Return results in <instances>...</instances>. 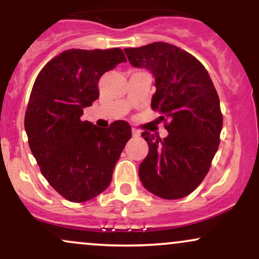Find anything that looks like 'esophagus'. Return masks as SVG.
<instances>
[{"instance_id": "34e87169", "label": "esophagus", "mask_w": 259, "mask_h": 259, "mask_svg": "<svg viewBox=\"0 0 259 259\" xmlns=\"http://www.w3.org/2000/svg\"><path fill=\"white\" fill-rule=\"evenodd\" d=\"M132 133H133V136H134V138H138V136H140V132H139L138 129H134V127H133Z\"/></svg>"}]
</instances>
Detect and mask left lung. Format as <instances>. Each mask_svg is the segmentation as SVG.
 I'll use <instances>...</instances> for the list:
<instances>
[{
	"label": "left lung",
	"instance_id": "8db88e82",
	"mask_svg": "<svg viewBox=\"0 0 259 259\" xmlns=\"http://www.w3.org/2000/svg\"><path fill=\"white\" fill-rule=\"evenodd\" d=\"M124 51L132 65L153 74L151 107L164 114L169 133L164 139L141 134L148 153L139 167L140 180L160 198L185 197L204 179L221 141L223 114L212 79L197 58L174 45L153 42Z\"/></svg>",
	"mask_w": 259,
	"mask_h": 259
}]
</instances>
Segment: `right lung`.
<instances>
[{"mask_svg": "<svg viewBox=\"0 0 259 259\" xmlns=\"http://www.w3.org/2000/svg\"><path fill=\"white\" fill-rule=\"evenodd\" d=\"M121 62L120 49L67 50L45 65L32 86L24 119L29 147L45 179L68 201L105 191L132 138L124 120L103 129L80 119L99 99L101 76Z\"/></svg>", "mask_w": 259, "mask_h": 259, "instance_id": "add662e5", "label": "right lung"}]
</instances>
